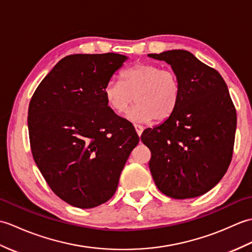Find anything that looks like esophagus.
Instances as JSON below:
<instances>
[{
	"label": "esophagus",
	"mask_w": 252,
	"mask_h": 252,
	"mask_svg": "<svg viewBox=\"0 0 252 252\" xmlns=\"http://www.w3.org/2000/svg\"><path fill=\"white\" fill-rule=\"evenodd\" d=\"M134 127H135V131H136V133L138 134V136H141L143 131H144L143 126H141V125H134Z\"/></svg>",
	"instance_id": "1"
}]
</instances>
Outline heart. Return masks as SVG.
<instances>
[{
  "label": "heart",
  "mask_w": 252,
  "mask_h": 252,
  "mask_svg": "<svg viewBox=\"0 0 252 252\" xmlns=\"http://www.w3.org/2000/svg\"><path fill=\"white\" fill-rule=\"evenodd\" d=\"M120 77L121 81L111 79L104 87L106 103L117 114H123L134 98L136 105L126 115L133 122L163 121L173 114L181 96V82L172 69L136 63L125 69Z\"/></svg>",
  "instance_id": "obj_1"
}]
</instances>
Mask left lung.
<instances>
[{"instance_id": "obj_1", "label": "left lung", "mask_w": 252, "mask_h": 252, "mask_svg": "<svg viewBox=\"0 0 252 252\" xmlns=\"http://www.w3.org/2000/svg\"><path fill=\"white\" fill-rule=\"evenodd\" d=\"M148 56L169 63L181 82L173 114L141 136L155 184L174 199L201 196L222 180L233 156L237 116L227 85L187 51Z\"/></svg>"}]
</instances>
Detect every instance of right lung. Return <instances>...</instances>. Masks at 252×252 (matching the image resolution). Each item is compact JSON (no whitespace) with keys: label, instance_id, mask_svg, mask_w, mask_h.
<instances>
[{"label":"right lung","instance_id":"obj_1","mask_svg":"<svg viewBox=\"0 0 252 252\" xmlns=\"http://www.w3.org/2000/svg\"><path fill=\"white\" fill-rule=\"evenodd\" d=\"M126 60L116 53L63 57L30 100L32 156L51 189L73 207L108 201L140 141L104 97L105 84Z\"/></svg>","mask_w":252,"mask_h":252}]
</instances>
